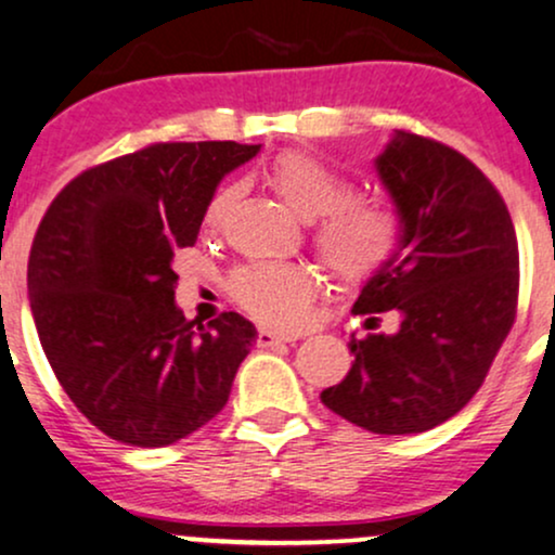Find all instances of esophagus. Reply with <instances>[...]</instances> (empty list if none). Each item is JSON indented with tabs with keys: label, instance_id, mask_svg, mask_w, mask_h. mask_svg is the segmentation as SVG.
<instances>
[{
	"label": "esophagus",
	"instance_id": "esophagus-1",
	"mask_svg": "<svg viewBox=\"0 0 555 555\" xmlns=\"http://www.w3.org/2000/svg\"><path fill=\"white\" fill-rule=\"evenodd\" d=\"M297 334H282V331H271V328H260L258 331V347H273V344L282 341H297Z\"/></svg>",
	"mask_w": 555,
	"mask_h": 555
}]
</instances>
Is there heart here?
Returning a JSON list of instances; mask_svg holds the SVG:
<instances>
[{"instance_id": "1", "label": "heart", "mask_w": 555, "mask_h": 555, "mask_svg": "<svg viewBox=\"0 0 555 555\" xmlns=\"http://www.w3.org/2000/svg\"><path fill=\"white\" fill-rule=\"evenodd\" d=\"M269 180L286 206L313 221V245L323 266L347 284L378 276L404 247L406 219L386 197L352 195V182L313 154L284 151ZM232 190L221 188L206 208V227H219ZM234 302L258 321L295 328L313 299V273L299 263H247L229 279Z\"/></svg>"}]
</instances>
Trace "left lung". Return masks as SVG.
I'll return each instance as SVG.
<instances>
[{
  "label": "left lung",
  "mask_w": 555,
  "mask_h": 555,
  "mask_svg": "<svg viewBox=\"0 0 555 555\" xmlns=\"http://www.w3.org/2000/svg\"><path fill=\"white\" fill-rule=\"evenodd\" d=\"M375 169L406 234L352 310L367 328L388 310L401 323L352 336V367L321 401L378 436H406L454 417L486 380L517 318L519 247L501 193L460 151L397 130Z\"/></svg>",
  "instance_id": "obj_1"
}]
</instances>
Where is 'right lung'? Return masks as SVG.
Segmentation results:
<instances>
[{"label":"right lung","mask_w":555,"mask_h":555,"mask_svg":"<svg viewBox=\"0 0 555 555\" xmlns=\"http://www.w3.org/2000/svg\"><path fill=\"white\" fill-rule=\"evenodd\" d=\"M260 145L154 143L86 169L54 197L28 260L38 339L73 404L114 441L158 449L224 410L258 331L208 326L175 302V253L193 247L221 177Z\"/></svg>","instance_id":"right-lung-1"}]
</instances>
